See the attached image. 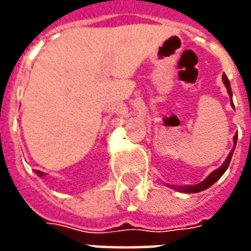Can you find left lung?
<instances>
[{
  "label": "left lung",
  "mask_w": 251,
  "mask_h": 251,
  "mask_svg": "<svg viewBox=\"0 0 251 251\" xmlns=\"http://www.w3.org/2000/svg\"><path fill=\"white\" fill-rule=\"evenodd\" d=\"M223 83H225V86L227 88V93L230 95V98H232V91H231V86H230V82H228V79L227 76L223 74ZM231 104H232V99H231ZM237 138H238V134L234 137V148L231 149V152L228 153V156L227 158L225 160V163L222 164L221 167L218 169H215L214 172H211L207 177H205L201 183L199 184H195V185H169L167 184V187L172 189H176V191H179V192H184V194H196V192H201V191H204V189L210 188L211 185L215 184L218 180L221 179L222 175L226 172V169L228 168V165H230V161H231V157H232V153H234V149H235V144H237Z\"/></svg>",
  "instance_id": "8db88e82"
}]
</instances>
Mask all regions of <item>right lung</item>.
I'll list each match as a JSON object with an SVG mask.
<instances>
[{"label":"right lung","instance_id":"right-lung-1","mask_svg":"<svg viewBox=\"0 0 251 251\" xmlns=\"http://www.w3.org/2000/svg\"><path fill=\"white\" fill-rule=\"evenodd\" d=\"M36 172V175H37V176H39V177H43V176H44V172H41V171H35Z\"/></svg>","mask_w":251,"mask_h":251}]
</instances>
